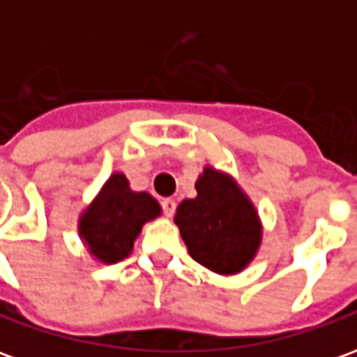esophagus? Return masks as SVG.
Listing matches in <instances>:
<instances>
[{"instance_id": "34e87169", "label": "esophagus", "mask_w": 357, "mask_h": 357, "mask_svg": "<svg viewBox=\"0 0 357 357\" xmlns=\"http://www.w3.org/2000/svg\"><path fill=\"white\" fill-rule=\"evenodd\" d=\"M162 210H164V216L166 218L174 216V212H176V201H174V199H164Z\"/></svg>"}]
</instances>
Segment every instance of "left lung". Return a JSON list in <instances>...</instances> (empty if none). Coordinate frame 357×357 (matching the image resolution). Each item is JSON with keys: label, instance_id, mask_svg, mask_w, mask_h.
Segmentation results:
<instances>
[{"label": "left lung", "instance_id": "obj_1", "mask_svg": "<svg viewBox=\"0 0 357 357\" xmlns=\"http://www.w3.org/2000/svg\"><path fill=\"white\" fill-rule=\"evenodd\" d=\"M197 197L185 199L174 222L195 262L220 275H233L255 260L262 245V222L239 183L206 166L195 183Z\"/></svg>", "mask_w": 357, "mask_h": 357}]
</instances>
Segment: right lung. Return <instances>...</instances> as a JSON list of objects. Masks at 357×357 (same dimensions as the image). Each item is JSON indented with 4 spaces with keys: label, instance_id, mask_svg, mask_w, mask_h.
Listing matches in <instances>:
<instances>
[{
    "label": "right lung",
    "instance_id": "1",
    "mask_svg": "<svg viewBox=\"0 0 357 357\" xmlns=\"http://www.w3.org/2000/svg\"><path fill=\"white\" fill-rule=\"evenodd\" d=\"M160 204L147 191H132L122 172H114L78 220V233L89 255L101 264L130 256L141 227L160 216Z\"/></svg>",
    "mask_w": 357,
    "mask_h": 357
}]
</instances>
